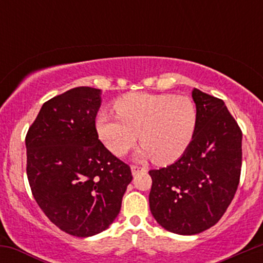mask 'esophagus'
Masks as SVG:
<instances>
[{"instance_id": "34e87169", "label": "esophagus", "mask_w": 263, "mask_h": 263, "mask_svg": "<svg viewBox=\"0 0 263 263\" xmlns=\"http://www.w3.org/2000/svg\"><path fill=\"white\" fill-rule=\"evenodd\" d=\"M131 171H132V174H134V176H136V174H138V173H140V172L146 171V168L140 167V165H132Z\"/></svg>"}]
</instances>
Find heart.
Returning a JSON list of instances; mask_svg holds the SVG:
<instances>
[{
	"label": "heart",
	"instance_id": "1",
	"mask_svg": "<svg viewBox=\"0 0 263 263\" xmlns=\"http://www.w3.org/2000/svg\"><path fill=\"white\" fill-rule=\"evenodd\" d=\"M117 116L100 111L95 127L105 147L121 157L140 137L136 158L158 164L177 161L188 149L198 125V111L188 96L132 92L115 102Z\"/></svg>",
	"mask_w": 263,
	"mask_h": 263
}]
</instances>
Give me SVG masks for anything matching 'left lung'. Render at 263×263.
I'll use <instances>...</instances> for the list:
<instances>
[{
    "label": "left lung",
    "mask_w": 263,
    "mask_h": 263,
    "mask_svg": "<svg viewBox=\"0 0 263 263\" xmlns=\"http://www.w3.org/2000/svg\"><path fill=\"white\" fill-rule=\"evenodd\" d=\"M198 125L173 164L149 171V209L165 230L195 235L221 219L240 182L242 132L225 102L194 89Z\"/></svg>",
    "instance_id": "1"
}]
</instances>
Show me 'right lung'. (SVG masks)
I'll return each mask as SVG.
<instances>
[{
  "instance_id": "obj_1",
  "label": "right lung",
  "mask_w": 263,
  "mask_h": 263,
  "mask_svg": "<svg viewBox=\"0 0 263 263\" xmlns=\"http://www.w3.org/2000/svg\"><path fill=\"white\" fill-rule=\"evenodd\" d=\"M101 90L79 86L44 102L26 136L32 194L60 230L89 237L119 215L129 165L99 140Z\"/></svg>"
}]
</instances>
